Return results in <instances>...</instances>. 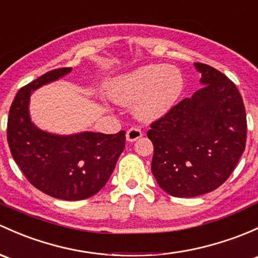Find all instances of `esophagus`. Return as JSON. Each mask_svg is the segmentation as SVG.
<instances>
[{"label":"esophagus","instance_id":"34e87169","mask_svg":"<svg viewBox=\"0 0 258 258\" xmlns=\"http://www.w3.org/2000/svg\"><path fill=\"white\" fill-rule=\"evenodd\" d=\"M142 137V132H141L140 128H136V127H132L128 131L126 132V138L128 142H135L138 138Z\"/></svg>","mask_w":258,"mask_h":258}]
</instances>
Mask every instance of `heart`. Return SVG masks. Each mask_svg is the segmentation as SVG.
<instances>
[{
  "instance_id": "b5f03b06",
  "label": "heart",
  "mask_w": 258,
  "mask_h": 258,
  "mask_svg": "<svg viewBox=\"0 0 258 258\" xmlns=\"http://www.w3.org/2000/svg\"><path fill=\"white\" fill-rule=\"evenodd\" d=\"M184 90L180 70L162 64H148L111 81L108 96L116 104L132 105L142 121H156L167 115Z\"/></svg>"
}]
</instances>
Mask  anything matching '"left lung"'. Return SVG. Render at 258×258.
Here are the masks:
<instances>
[{"instance_id":"left-lung-1","label":"left lung","mask_w":258,"mask_h":258,"mask_svg":"<svg viewBox=\"0 0 258 258\" xmlns=\"http://www.w3.org/2000/svg\"><path fill=\"white\" fill-rule=\"evenodd\" d=\"M203 88L151 124V170L172 197L193 198L221 185L246 146V111L236 85L207 64L194 63Z\"/></svg>"}]
</instances>
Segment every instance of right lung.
Masks as SVG:
<instances>
[{
    "label": "right lung",
    "mask_w": 258,
    "mask_h": 258,
    "mask_svg": "<svg viewBox=\"0 0 258 258\" xmlns=\"http://www.w3.org/2000/svg\"><path fill=\"white\" fill-rule=\"evenodd\" d=\"M70 72L72 68L51 70L18 91L8 115L7 141L13 159L32 185L56 199L77 202L106 185L124 148L126 132L55 135L32 122V93Z\"/></svg>",
    "instance_id": "right-lung-1"
}]
</instances>
